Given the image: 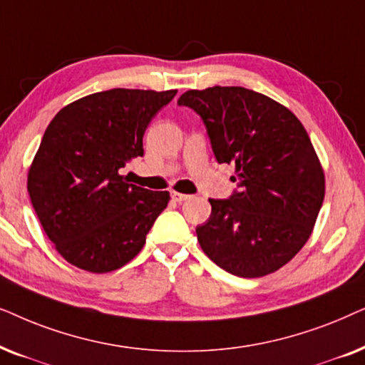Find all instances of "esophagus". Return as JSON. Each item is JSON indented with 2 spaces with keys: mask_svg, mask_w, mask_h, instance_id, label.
Returning a JSON list of instances; mask_svg holds the SVG:
<instances>
[{
  "mask_svg": "<svg viewBox=\"0 0 365 365\" xmlns=\"http://www.w3.org/2000/svg\"><path fill=\"white\" fill-rule=\"evenodd\" d=\"M170 195H172L173 202H178V203L185 202V200H188V198H190V195H185V193H178V192H172Z\"/></svg>",
  "mask_w": 365,
  "mask_h": 365,
  "instance_id": "obj_1",
  "label": "esophagus"
}]
</instances>
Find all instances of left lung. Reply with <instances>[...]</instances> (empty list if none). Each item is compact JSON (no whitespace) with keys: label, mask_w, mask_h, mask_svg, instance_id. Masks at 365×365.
Listing matches in <instances>:
<instances>
[{"label":"left lung","mask_w":365,"mask_h":365,"mask_svg":"<svg viewBox=\"0 0 365 365\" xmlns=\"http://www.w3.org/2000/svg\"><path fill=\"white\" fill-rule=\"evenodd\" d=\"M180 106L200 116L218 163H235L237 190L210 198L197 237L208 259L237 277L279 270L312 233L325 180L310 138L289 108L242 86L185 91Z\"/></svg>","instance_id":"obj_1"}]
</instances>
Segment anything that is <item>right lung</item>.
Returning a JSON list of instances; mask_svg holds the SVG:
<instances>
[{
    "label": "right lung",
    "mask_w": 365,
    "mask_h": 365,
    "mask_svg": "<svg viewBox=\"0 0 365 365\" xmlns=\"http://www.w3.org/2000/svg\"><path fill=\"white\" fill-rule=\"evenodd\" d=\"M177 90L113 88L58 111L28 173L41 227L63 259L93 274L128 264L170 200L126 182L121 168L143 157V135Z\"/></svg>",
    "instance_id": "1"
}]
</instances>
